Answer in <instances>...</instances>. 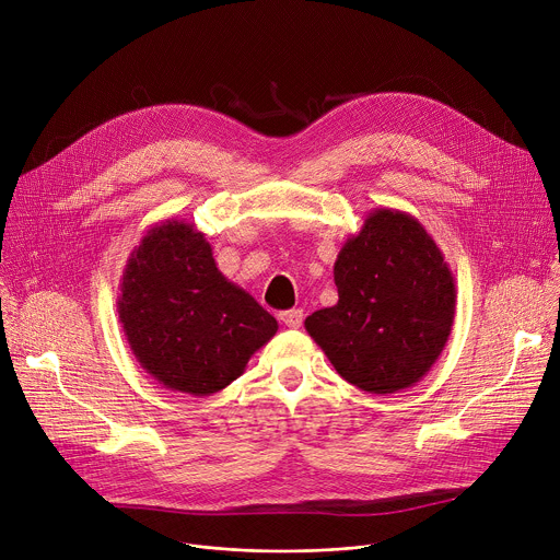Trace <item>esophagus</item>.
Listing matches in <instances>:
<instances>
[{"mask_svg":"<svg viewBox=\"0 0 560 560\" xmlns=\"http://www.w3.org/2000/svg\"><path fill=\"white\" fill-rule=\"evenodd\" d=\"M279 322H281L283 326L296 330V328H301V324H303V312H301V310H285V312L279 314Z\"/></svg>","mask_w":560,"mask_h":560,"instance_id":"1","label":"esophagus"}]
</instances>
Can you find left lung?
Wrapping results in <instances>:
<instances>
[{
    "label": "left lung",
    "instance_id": "1",
    "mask_svg": "<svg viewBox=\"0 0 560 560\" xmlns=\"http://www.w3.org/2000/svg\"><path fill=\"white\" fill-rule=\"evenodd\" d=\"M339 301L305 318L335 370L370 394L419 383L454 324L456 288L434 238L408 212L376 208L335 261Z\"/></svg>",
    "mask_w": 560,
    "mask_h": 560
}]
</instances>
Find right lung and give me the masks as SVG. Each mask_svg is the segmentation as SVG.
Wrapping results in <instances>:
<instances>
[{"label": "right lung", "mask_w": 560, "mask_h": 560, "mask_svg": "<svg viewBox=\"0 0 560 560\" xmlns=\"http://www.w3.org/2000/svg\"><path fill=\"white\" fill-rule=\"evenodd\" d=\"M119 324L139 365L164 387L210 396L244 374L277 318L214 264L206 234L168 219L128 257Z\"/></svg>", "instance_id": "1"}]
</instances>
